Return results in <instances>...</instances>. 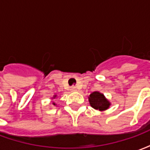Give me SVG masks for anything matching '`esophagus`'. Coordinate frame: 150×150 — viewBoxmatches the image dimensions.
<instances>
[{
	"mask_svg": "<svg viewBox=\"0 0 150 150\" xmlns=\"http://www.w3.org/2000/svg\"><path fill=\"white\" fill-rule=\"evenodd\" d=\"M70 90H71V91H75L76 90H77V89H76V88H75V87H74V86H73V87H71V88H70Z\"/></svg>",
	"mask_w": 150,
	"mask_h": 150,
	"instance_id": "obj_1",
	"label": "esophagus"
}]
</instances>
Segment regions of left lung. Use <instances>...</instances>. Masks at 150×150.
Masks as SVG:
<instances>
[{
	"mask_svg": "<svg viewBox=\"0 0 150 150\" xmlns=\"http://www.w3.org/2000/svg\"><path fill=\"white\" fill-rule=\"evenodd\" d=\"M89 103L91 106L95 109L100 111H104L108 109L111 105L110 102L105 98L104 94H102L99 91H94L92 92L89 97Z\"/></svg>",
	"mask_w": 150,
	"mask_h": 150,
	"instance_id": "8db88e82",
	"label": "left lung"
}]
</instances>
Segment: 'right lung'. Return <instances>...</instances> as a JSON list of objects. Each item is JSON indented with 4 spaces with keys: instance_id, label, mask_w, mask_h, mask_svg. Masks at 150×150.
Segmentation results:
<instances>
[{
    "instance_id": "add662e5",
    "label": "right lung",
    "mask_w": 150,
    "mask_h": 150,
    "mask_svg": "<svg viewBox=\"0 0 150 150\" xmlns=\"http://www.w3.org/2000/svg\"><path fill=\"white\" fill-rule=\"evenodd\" d=\"M55 97H56V96H54L53 98H55ZM53 104H54V105H55V104H54V103H53Z\"/></svg>"
}]
</instances>
